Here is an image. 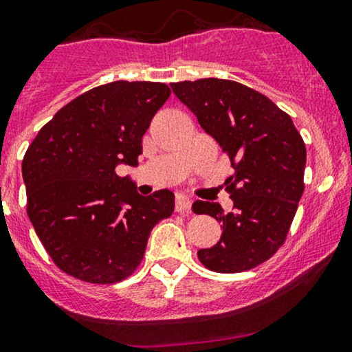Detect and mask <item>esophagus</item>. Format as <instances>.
Returning <instances> with one entry per match:
<instances>
[{
  "label": "esophagus",
  "mask_w": 352,
  "mask_h": 352,
  "mask_svg": "<svg viewBox=\"0 0 352 352\" xmlns=\"http://www.w3.org/2000/svg\"><path fill=\"white\" fill-rule=\"evenodd\" d=\"M175 210L177 213H190L191 210V201L186 198V196H177L175 203Z\"/></svg>",
  "instance_id": "1"
}]
</instances>
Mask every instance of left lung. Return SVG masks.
I'll return each instance as SVG.
<instances>
[{"instance_id": "8db88e82", "label": "left lung", "mask_w": 352, "mask_h": 352, "mask_svg": "<svg viewBox=\"0 0 352 352\" xmlns=\"http://www.w3.org/2000/svg\"><path fill=\"white\" fill-rule=\"evenodd\" d=\"M171 89L235 169L225 181L232 213H223L218 203H192L195 213L223 226L220 241L198 252L199 262L220 274L258 267L283 245L304 192L302 135L287 112L235 80L199 78Z\"/></svg>"}]
</instances>
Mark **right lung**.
I'll use <instances>...</instances> for the list:
<instances>
[{"mask_svg": "<svg viewBox=\"0 0 352 352\" xmlns=\"http://www.w3.org/2000/svg\"><path fill=\"white\" fill-rule=\"evenodd\" d=\"M171 96L161 82L117 80L60 109L26 149V213L54 263L90 283L134 274L151 230L175 211L169 190L141 196L117 164H138L142 135Z\"/></svg>", "mask_w": 352, "mask_h": 352, "instance_id": "1", "label": "right lung"}]
</instances>
